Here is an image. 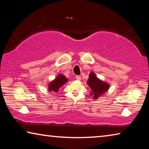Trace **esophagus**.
Here are the masks:
<instances>
[{
    "label": "esophagus",
    "mask_w": 149,
    "mask_h": 149,
    "mask_svg": "<svg viewBox=\"0 0 149 149\" xmlns=\"http://www.w3.org/2000/svg\"><path fill=\"white\" fill-rule=\"evenodd\" d=\"M75 79L77 80H81V76H79V75H77V76L75 77Z\"/></svg>",
    "instance_id": "obj_1"
}]
</instances>
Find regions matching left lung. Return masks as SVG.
<instances>
[{
	"label": "left lung",
	"instance_id": "left-lung-1",
	"mask_svg": "<svg viewBox=\"0 0 149 149\" xmlns=\"http://www.w3.org/2000/svg\"><path fill=\"white\" fill-rule=\"evenodd\" d=\"M87 84L91 88L90 95L94 99H98V98L102 96L104 93L108 91L110 85L107 82L99 79L94 72H91L89 74V79L87 81Z\"/></svg>",
	"mask_w": 149,
	"mask_h": 149
}]
</instances>
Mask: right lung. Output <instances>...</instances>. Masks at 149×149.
Segmentation results:
<instances>
[{
    "label": "right lung",
    "mask_w": 149,
    "mask_h": 149,
    "mask_svg": "<svg viewBox=\"0 0 149 149\" xmlns=\"http://www.w3.org/2000/svg\"><path fill=\"white\" fill-rule=\"evenodd\" d=\"M67 81L68 79L65 75L63 74L58 75L57 77L48 85V91L49 92L56 93L59 91L60 88L62 87Z\"/></svg>",
    "instance_id": "add662e5"
}]
</instances>
